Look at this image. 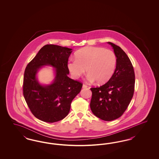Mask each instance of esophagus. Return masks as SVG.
Masks as SVG:
<instances>
[{
	"mask_svg": "<svg viewBox=\"0 0 159 159\" xmlns=\"http://www.w3.org/2000/svg\"><path fill=\"white\" fill-rule=\"evenodd\" d=\"M82 88H83V89H84V88H88V86L87 85L83 84V86H82Z\"/></svg>",
	"mask_w": 159,
	"mask_h": 159,
	"instance_id": "obj_1",
	"label": "esophagus"
}]
</instances>
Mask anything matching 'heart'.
Wrapping results in <instances>:
<instances>
[{
  "instance_id": "heart-1",
  "label": "heart",
  "mask_w": 159,
  "mask_h": 159,
  "mask_svg": "<svg viewBox=\"0 0 159 159\" xmlns=\"http://www.w3.org/2000/svg\"><path fill=\"white\" fill-rule=\"evenodd\" d=\"M117 57L113 51L101 47L88 46L78 51L75 59L67 63L68 70L73 78L77 79L85 73L87 79L98 84L107 82L113 75Z\"/></svg>"
}]
</instances>
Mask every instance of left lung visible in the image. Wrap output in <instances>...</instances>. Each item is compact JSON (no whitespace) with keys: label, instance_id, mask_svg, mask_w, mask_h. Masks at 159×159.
<instances>
[{"label":"left lung","instance_id":"obj_1","mask_svg":"<svg viewBox=\"0 0 159 159\" xmlns=\"http://www.w3.org/2000/svg\"><path fill=\"white\" fill-rule=\"evenodd\" d=\"M117 57L113 75L104 85L92 88L90 107L93 114L101 120L111 121L120 117L133 97L135 73L131 61L121 48L111 42Z\"/></svg>","mask_w":159,"mask_h":159}]
</instances>
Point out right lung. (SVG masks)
Masks as SVG:
<instances>
[{
	"label": "right lung",
	"instance_id": "1",
	"mask_svg": "<svg viewBox=\"0 0 159 159\" xmlns=\"http://www.w3.org/2000/svg\"><path fill=\"white\" fill-rule=\"evenodd\" d=\"M72 49L55 45L42 47L27 66L24 75L23 95L33 114L42 121L53 123L65 118L73 99L80 92L82 83L68 77V58ZM54 68L55 78L42 85L37 78L43 66Z\"/></svg>",
	"mask_w": 159,
	"mask_h": 159
}]
</instances>
